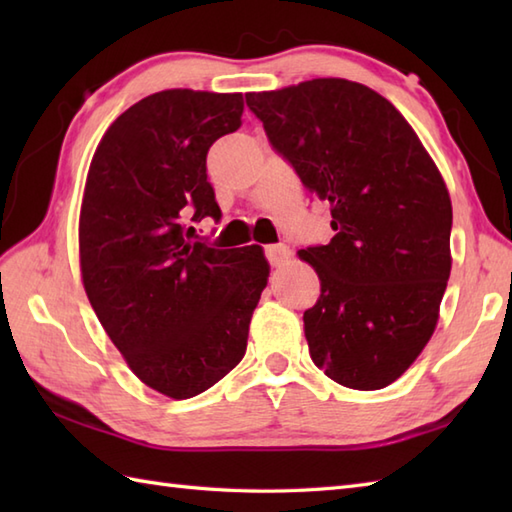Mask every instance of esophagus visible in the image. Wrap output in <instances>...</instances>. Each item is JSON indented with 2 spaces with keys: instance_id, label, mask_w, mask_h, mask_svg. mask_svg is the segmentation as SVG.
Masks as SVG:
<instances>
[{
  "instance_id": "obj_1",
  "label": "esophagus",
  "mask_w": 512,
  "mask_h": 512,
  "mask_svg": "<svg viewBox=\"0 0 512 512\" xmlns=\"http://www.w3.org/2000/svg\"><path fill=\"white\" fill-rule=\"evenodd\" d=\"M266 257L270 266H284L290 259V248L286 244H270L266 246Z\"/></svg>"
}]
</instances>
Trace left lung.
<instances>
[{"label":"left lung","instance_id":"left-lung-1","mask_svg":"<svg viewBox=\"0 0 512 512\" xmlns=\"http://www.w3.org/2000/svg\"><path fill=\"white\" fill-rule=\"evenodd\" d=\"M334 237L299 250L321 295L303 312L314 365L343 387L383 389L429 343L451 275V198L436 162L383 96L345 79L250 92Z\"/></svg>","mask_w":512,"mask_h":512}]
</instances>
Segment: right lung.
Instances as JSON below:
<instances>
[{
	"label": "right lung",
	"instance_id": "1",
	"mask_svg": "<svg viewBox=\"0 0 512 512\" xmlns=\"http://www.w3.org/2000/svg\"><path fill=\"white\" fill-rule=\"evenodd\" d=\"M242 112V94H151L110 125L85 182V292L132 372L176 400L202 394L242 361L268 284L262 248H213L187 228L222 217L206 154L239 129Z\"/></svg>",
	"mask_w": 512,
	"mask_h": 512
}]
</instances>
